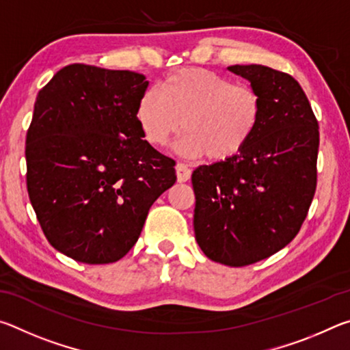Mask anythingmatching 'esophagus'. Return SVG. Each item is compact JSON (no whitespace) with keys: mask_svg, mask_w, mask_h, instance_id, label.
I'll return each instance as SVG.
<instances>
[{"mask_svg":"<svg viewBox=\"0 0 350 350\" xmlns=\"http://www.w3.org/2000/svg\"><path fill=\"white\" fill-rule=\"evenodd\" d=\"M176 174H177V180L187 182L189 177H191V170H189L185 163L179 162L176 165Z\"/></svg>","mask_w":350,"mask_h":350,"instance_id":"obj_1","label":"esophagus"}]
</instances>
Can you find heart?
Wrapping results in <instances>:
<instances>
[{
	"label": "heart",
	"instance_id": "b5f03b06",
	"mask_svg": "<svg viewBox=\"0 0 350 350\" xmlns=\"http://www.w3.org/2000/svg\"><path fill=\"white\" fill-rule=\"evenodd\" d=\"M262 117L259 94L247 85L202 68L168 74L159 90L142 94L135 118L148 144L168 145L183 126L177 150L189 157L206 154L227 161L239 154L256 133Z\"/></svg>",
	"mask_w": 350,
	"mask_h": 350
}]
</instances>
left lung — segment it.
Listing matches in <instances>:
<instances>
[{
	"label": "left lung",
	"instance_id": "obj_1",
	"mask_svg": "<svg viewBox=\"0 0 350 350\" xmlns=\"http://www.w3.org/2000/svg\"><path fill=\"white\" fill-rule=\"evenodd\" d=\"M262 103L256 133L236 156L193 171L194 234L206 258L244 267L286 247L317 189L318 120L292 75L262 64L228 66Z\"/></svg>",
	"mask_w": 350,
	"mask_h": 350
}]
</instances>
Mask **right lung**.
Here are the masks:
<instances>
[{
	"label": "right lung",
	"mask_w": 350,
	"mask_h": 350,
	"mask_svg": "<svg viewBox=\"0 0 350 350\" xmlns=\"http://www.w3.org/2000/svg\"><path fill=\"white\" fill-rule=\"evenodd\" d=\"M148 81L133 70L69 64L38 92L26 135V182L49 244L85 264L122 259L176 162L144 140L135 108Z\"/></svg>",
	"instance_id": "obj_1"
}]
</instances>
